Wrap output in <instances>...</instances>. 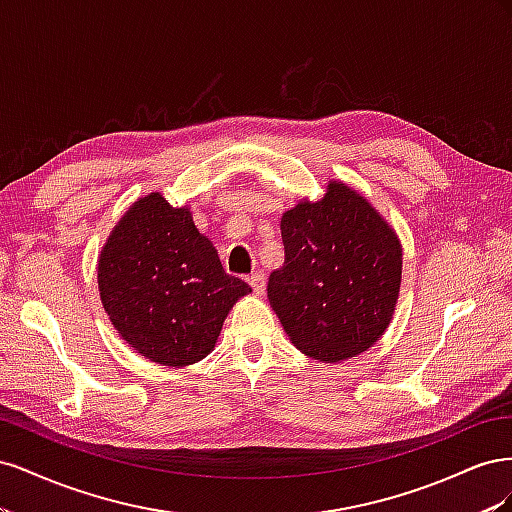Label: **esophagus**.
<instances>
[{
  "label": "esophagus",
  "instance_id": "esophagus-1",
  "mask_svg": "<svg viewBox=\"0 0 512 512\" xmlns=\"http://www.w3.org/2000/svg\"><path fill=\"white\" fill-rule=\"evenodd\" d=\"M247 284L252 286V290L256 292V294H262L265 292V273H260V271H256V273H252V275H247Z\"/></svg>",
  "mask_w": 512,
  "mask_h": 512
}]
</instances>
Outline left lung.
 Instances as JSON below:
<instances>
[{
	"label": "left lung",
	"mask_w": 512,
	"mask_h": 512,
	"mask_svg": "<svg viewBox=\"0 0 512 512\" xmlns=\"http://www.w3.org/2000/svg\"><path fill=\"white\" fill-rule=\"evenodd\" d=\"M284 267L269 303L303 354L337 363L367 350L389 327L401 284V245L376 209L342 181L318 203L282 215Z\"/></svg>",
	"instance_id": "obj_1"
}]
</instances>
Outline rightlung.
Masks as SVG:
<instances>
[{
  "label": "right lung",
  "instance_id": "right-lung-1",
  "mask_svg": "<svg viewBox=\"0 0 512 512\" xmlns=\"http://www.w3.org/2000/svg\"><path fill=\"white\" fill-rule=\"evenodd\" d=\"M113 327L147 359L183 367L207 356L230 307L252 292L228 275L188 209L153 192L123 215L98 260Z\"/></svg>",
  "mask_w": 512,
  "mask_h": 512
}]
</instances>
